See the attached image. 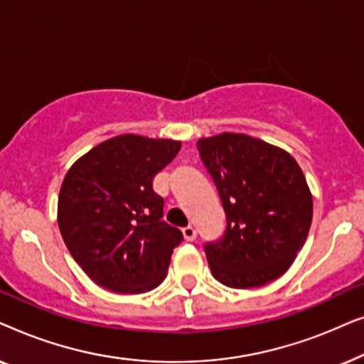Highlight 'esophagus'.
<instances>
[{"mask_svg": "<svg viewBox=\"0 0 364 364\" xmlns=\"http://www.w3.org/2000/svg\"><path fill=\"white\" fill-rule=\"evenodd\" d=\"M182 233H183V238H186L187 242H193L197 238V230L193 227H186L182 230Z\"/></svg>", "mask_w": 364, "mask_h": 364, "instance_id": "1", "label": "esophagus"}]
</instances>
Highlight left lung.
<instances>
[{
    "label": "left lung",
    "instance_id": "1",
    "mask_svg": "<svg viewBox=\"0 0 364 364\" xmlns=\"http://www.w3.org/2000/svg\"><path fill=\"white\" fill-rule=\"evenodd\" d=\"M227 215L222 240L205 243L212 275L232 288L267 285L305 245L313 197L300 166L283 149L247 134L197 141Z\"/></svg>",
    "mask_w": 364,
    "mask_h": 364
}]
</instances>
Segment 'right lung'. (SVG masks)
Listing matches in <instances>:
<instances>
[{
	"instance_id": "add662e5",
	"label": "right lung",
	"mask_w": 364,
	"mask_h": 364,
	"mask_svg": "<svg viewBox=\"0 0 364 364\" xmlns=\"http://www.w3.org/2000/svg\"><path fill=\"white\" fill-rule=\"evenodd\" d=\"M182 144L122 134L79 157L64 177L58 225L69 253L96 285L146 293L167 277L182 232L162 222L164 198L152 188Z\"/></svg>"
}]
</instances>
